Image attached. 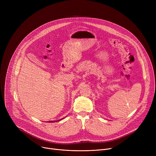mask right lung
I'll return each instance as SVG.
<instances>
[{
  "label": "right lung",
  "instance_id": "right-lung-1",
  "mask_svg": "<svg viewBox=\"0 0 156 156\" xmlns=\"http://www.w3.org/2000/svg\"><path fill=\"white\" fill-rule=\"evenodd\" d=\"M60 120H61V119H60ZM60 120H58V121H60ZM56 121H54V122H56ZM49 122H53V121H49Z\"/></svg>",
  "mask_w": 156,
  "mask_h": 156
}]
</instances>
